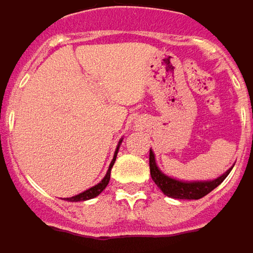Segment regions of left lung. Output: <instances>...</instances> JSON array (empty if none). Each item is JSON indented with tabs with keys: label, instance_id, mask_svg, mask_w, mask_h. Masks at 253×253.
<instances>
[{
	"label": "left lung",
	"instance_id": "8db88e82",
	"mask_svg": "<svg viewBox=\"0 0 253 253\" xmlns=\"http://www.w3.org/2000/svg\"><path fill=\"white\" fill-rule=\"evenodd\" d=\"M149 167H150V176L155 181V184L161 188V191L165 195L171 198H178V200H198L203 198L204 195L211 193L216 187H218L224 178L232 171L227 169L223 175H220L216 179L211 181H179L171 178L168 175L162 172L155 161V153L150 150L149 153Z\"/></svg>",
	"mask_w": 253,
	"mask_h": 253
}]
</instances>
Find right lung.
<instances>
[{"mask_svg": "<svg viewBox=\"0 0 253 253\" xmlns=\"http://www.w3.org/2000/svg\"><path fill=\"white\" fill-rule=\"evenodd\" d=\"M122 140H123V139H122ZM122 140L119 142V146H120ZM119 146H117V149H116L114 158H113V161H111V164H110V167H108V171H107V173H105V176H104L103 179H101L97 185H94V187L88 188L86 191H84V193H81V194L74 195V197H69V198H65V200H68V201H85V200H91V198H94V197H97V195L101 194L104 190H105V187L108 185V182H110V173H111V168H113V165H114V161H116V158H117Z\"/></svg>", "mask_w": 253, "mask_h": 253, "instance_id": "add662e5", "label": "right lung"}]
</instances>
